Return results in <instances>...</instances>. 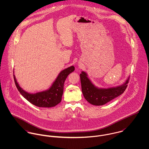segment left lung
Here are the masks:
<instances>
[{
  "instance_id": "obj_1",
  "label": "left lung",
  "mask_w": 149,
  "mask_h": 149,
  "mask_svg": "<svg viewBox=\"0 0 149 149\" xmlns=\"http://www.w3.org/2000/svg\"><path fill=\"white\" fill-rule=\"evenodd\" d=\"M80 76L83 94L86 101L94 106H103L122 95L127 86L130 77L129 76L122 85L104 88L95 85L84 71L81 72Z\"/></svg>"
}]
</instances>
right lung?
Listing matches in <instances>:
<instances>
[{"label":"right lung","mask_w":149,"mask_h":149,"mask_svg":"<svg viewBox=\"0 0 149 149\" xmlns=\"http://www.w3.org/2000/svg\"><path fill=\"white\" fill-rule=\"evenodd\" d=\"M74 70V66L63 70L47 89L34 93L27 92L20 86L15 76L14 70V78L17 89L27 100L36 106L50 108L56 106L61 102L64 92V82L68 76Z\"/></svg>","instance_id":"add662e5"}]
</instances>
